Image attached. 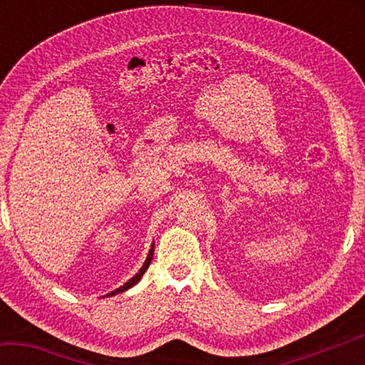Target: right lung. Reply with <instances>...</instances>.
<instances>
[{"instance_id":"1","label":"right lung","mask_w":365,"mask_h":365,"mask_svg":"<svg viewBox=\"0 0 365 365\" xmlns=\"http://www.w3.org/2000/svg\"><path fill=\"white\" fill-rule=\"evenodd\" d=\"M153 255H154V243L151 245V250H150V252H148V257H146V261H145V264L141 265V269L137 272V274H135L130 280H128L127 283H123L122 287H119L117 289H114V292H110V293H108L106 296H114V294H117V293H123V292H127L128 288H132L133 285H137V283L141 280V277H143V274L145 272L148 270V267H150V264H151V261H153ZM106 296H104V298H106Z\"/></svg>"}]
</instances>
